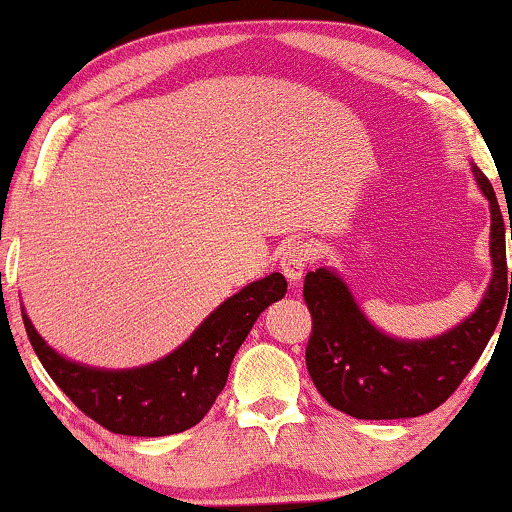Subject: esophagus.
Segmentation results:
<instances>
[{
	"label": "esophagus",
	"mask_w": 512,
	"mask_h": 512,
	"mask_svg": "<svg viewBox=\"0 0 512 512\" xmlns=\"http://www.w3.org/2000/svg\"><path fill=\"white\" fill-rule=\"evenodd\" d=\"M310 262H312V252L303 240H293V243H288V248L281 252V272L288 281L293 283L303 279L305 269L310 267Z\"/></svg>",
	"instance_id": "obj_1"
}]
</instances>
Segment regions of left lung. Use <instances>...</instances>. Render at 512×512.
I'll return each instance as SVG.
<instances>
[{"label": "left lung", "instance_id": "1", "mask_svg": "<svg viewBox=\"0 0 512 512\" xmlns=\"http://www.w3.org/2000/svg\"><path fill=\"white\" fill-rule=\"evenodd\" d=\"M491 207L494 276L482 303L463 324L429 341H398L381 334L355 305L348 286L329 269L307 272L303 298L312 315L305 348L307 372L331 408L357 420L427 415L446 403L494 336L508 291L506 226L489 178L474 166ZM512 238V221H510Z\"/></svg>", "mask_w": 512, "mask_h": 512}]
</instances>
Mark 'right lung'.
Returning <instances> with one entry per match:
<instances>
[{"label":"right lung","mask_w":512,"mask_h":512,"mask_svg":"<svg viewBox=\"0 0 512 512\" xmlns=\"http://www.w3.org/2000/svg\"><path fill=\"white\" fill-rule=\"evenodd\" d=\"M286 286L281 274L252 281L219 305L174 353L123 372L66 360L42 341L26 312L23 324L42 367L90 420L114 434L166 436L186 432L207 415L229 379L236 350L264 307L286 295Z\"/></svg>","instance_id":"add662e5"}]
</instances>
